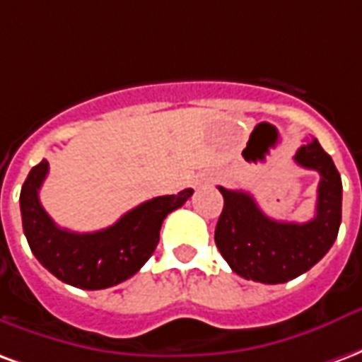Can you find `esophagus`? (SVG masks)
<instances>
[{
    "label": "esophagus",
    "mask_w": 362,
    "mask_h": 362,
    "mask_svg": "<svg viewBox=\"0 0 362 362\" xmlns=\"http://www.w3.org/2000/svg\"><path fill=\"white\" fill-rule=\"evenodd\" d=\"M214 181V177H210V175H206V177H200V179H197V181H194V185H197V187H200V185H204V183H212Z\"/></svg>",
    "instance_id": "esophagus-1"
}]
</instances>
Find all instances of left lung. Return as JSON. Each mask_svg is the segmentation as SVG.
I'll return each mask as SVG.
<instances>
[{
	"instance_id": "obj_1",
	"label": "left lung",
	"mask_w": 362,
	"mask_h": 362,
	"mask_svg": "<svg viewBox=\"0 0 362 362\" xmlns=\"http://www.w3.org/2000/svg\"><path fill=\"white\" fill-rule=\"evenodd\" d=\"M293 160L320 173L316 216L305 223L272 220L249 192L218 187L223 210L214 239L241 278L270 286L286 284L310 270L336 241L341 223L339 171L316 139L300 146Z\"/></svg>"
}]
</instances>
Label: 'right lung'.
Returning a JSON list of instances; mask_svg holds the SVG:
<instances>
[{"label":"right lung","instance_id":"right-lung-1","mask_svg":"<svg viewBox=\"0 0 362 362\" xmlns=\"http://www.w3.org/2000/svg\"><path fill=\"white\" fill-rule=\"evenodd\" d=\"M49 163L34 165L21 189V216L26 241L33 255L47 272L78 289H105L125 281L152 257L160 241L165 216L191 199L194 191L185 189L146 200L113 226L94 233L62 229L47 216L38 199Z\"/></svg>","mask_w":362,"mask_h":362}]
</instances>
